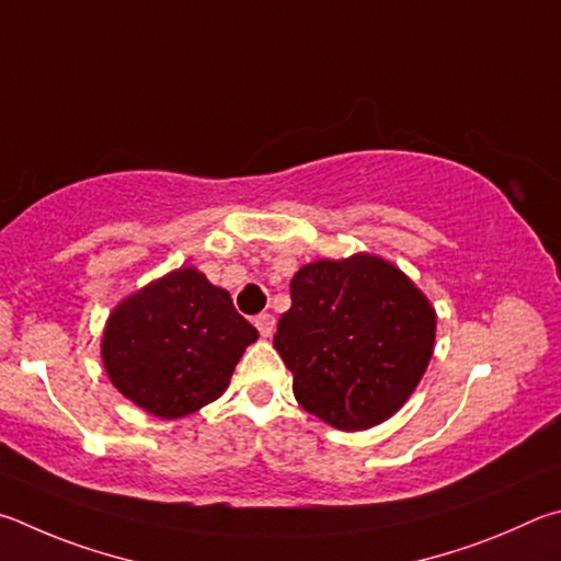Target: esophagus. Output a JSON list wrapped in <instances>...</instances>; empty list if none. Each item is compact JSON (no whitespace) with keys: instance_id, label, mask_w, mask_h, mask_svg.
<instances>
[{"instance_id":"1","label":"esophagus","mask_w":561,"mask_h":561,"mask_svg":"<svg viewBox=\"0 0 561 561\" xmlns=\"http://www.w3.org/2000/svg\"><path fill=\"white\" fill-rule=\"evenodd\" d=\"M255 328H259L261 337H271L273 330H275V318L268 316V312H261V316L255 318Z\"/></svg>"}]
</instances>
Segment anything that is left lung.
I'll return each mask as SVG.
<instances>
[{"mask_svg": "<svg viewBox=\"0 0 561 561\" xmlns=\"http://www.w3.org/2000/svg\"><path fill=\"white\" fill-rule=\"evenodd\" d=\"M273 347L298 404L340 431L385 424L414 394L436 347V310L375 253L306 263Z\"/></svg>", "mask_w": 561, "mask_h": 561, "instance_id": "8db88e82", "label": "left lung"}]
</instances>
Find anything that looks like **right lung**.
<instances>
[{
  "instance_id": "right-lung-1",
  "label": "right lung",
  "mask_w": 561,
  "mask_h": 561,
  "mask_svg": "<svg viewBox=\"0 0 561 561\" xmlns=\"http://www.w3.org/2000/svg\"><path fill=\"white\" fill-rule=\"evenodd\" d=\"M229 290L192 265L123 298L105 320L101 359L111 385L157 419H182L219 399L251 342Z\"/></svg>"
}]
</instances>
